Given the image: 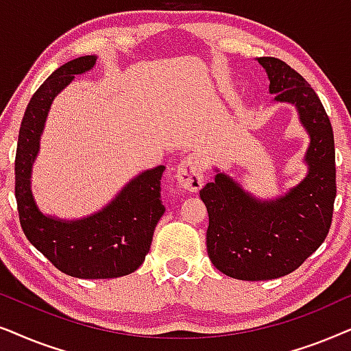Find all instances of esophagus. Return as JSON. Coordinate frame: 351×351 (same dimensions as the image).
<instances>
[{
    "instance_id": "esophagus-1",
    "label": "esophagus",
    "mask_w": 351,
    "mask_h": 351,
    "mask_svg": "<svg viewBox=\"0 0 351 351\" xmlns=\"http://www.w3.org/2000/svg\"><path fill=\"white\" fill-rule=\"evenodd\" d=\"M176 180L188 193H197L204 186V171L197 158L194 156L184 157L176 168Z\"/></svg>"
}]
</instances>
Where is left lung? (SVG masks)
Masks as SVG:
<instances>
[{"label":"left lung","mask_w":351,"mask_h":351,"mask_svg":"<svg viewBox=\"0 0 351 351\" xmlns=\"http://www.w3.org/2000/svg\"><path fill=\"white\" fill-rule=\"evenodd\" d=\"M274 99L295 104L311 143L308 176L274 202H260L218 173L200 189L208 212L207 252L215 268L241 281L276 279L295 271L330 230L335 184L332 125L300 73L276 58H260Z\"/></svg>","instance_id":"left-lung-1"}]
</instances>
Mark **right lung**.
<instances>
[{"label": "right lung", "instance_id": "1", "mask_svg": "<svg viewBox=\"0 0 351 351\" xmlns=\"http://www.w3.org/2000/svg\"><path fill=\"white\" fill-rule=\"evenodd\" d=\"M95 56H82L49 75L27 106L16 152V200L23 234L56 268L73 278L110 279L136 271L146 258L158 219L165 212L160 178L165 167L144 171L102 212L78 221H59L36 208L30 171L54 96L73 75L90 70Z\"/></svg>", "mask_w": 351, "mask_h": 351}]
</instances>
